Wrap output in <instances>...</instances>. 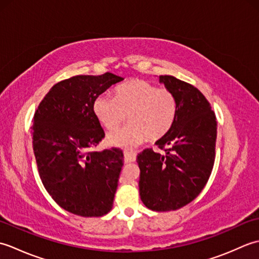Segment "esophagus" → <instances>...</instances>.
Here are the masks:
<instances>
[{
	"instance_id": "34e87169",
	"label": "esophagus",
	"mask_w": 259,
	"mask_h": 259,
	"mask_svg": "<svg viewBox=\"0 0 259 259\" xmlns=\"http://www.w3.org/2000/svg\"><path fill=\"white\" fill-rule=\"evenodd\" d=\"M136 159H137V155L135 152L124 151V160H125V162H135Z\"/></svg>"
}]
</instances>
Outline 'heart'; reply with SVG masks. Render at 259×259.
Here are the masks:
<instances>
[{
    "mask_svg": "<svg viewBox=\"0 0 259 259\" xmlns=\"http://www.w3.org/2000/svg\"><path fill=\"white\" fill-rule=\"evenodd\" d=\"M93 111L109 130L128 117L130 122L108 135L110 145L128 149L147 138L151 141L163 138L174 124L177 101L168 89L145 80H133L118 87L114 98L107 93L97 97Z\"/></svg>",
    "mask_w": 259,
    "mask_h": 259,
    "instance_id": "obj_1",
    "label": "heart"
}]
</instances>
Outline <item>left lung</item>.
Instances as JSON below:
<instances>
[{"label":"left lung","instance_id":"1","mask_svg":"<svg viewBox=\"0 0 259 259\" xmlns=\"http://www.w3.org/2000/svg\"><path fill=\"white\" fill-rule=\"evenodd\" d=\"M159 82L177 101L171 129L156 145L163 152L145 149L137 156L142 202L155 211L186 206L200 194L210 177L217 138L216 115L202 93L172 75Z\"/></svg>","mask_w":259,"mask_h":259}]
</instances>
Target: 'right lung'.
Here are the masks:
<instances>
[{"instance_id": "right-lung-1", "label": "right lung", "mask_w": 259, "mask_h": 259, "mask_svg": "<svg viewBox=\"0 0 259 259\" xmlns=\"http://www.w3.org/2000/svg\"><path fill=\"white\" fill-rule=\"evenodd\" d=\"M122 80L107 72L60 81L33 118V150L42 184L60 207L78 216L101 217L112 209L123 152L91 150L104 138L93 102Z\"/></svg>"}]
</instances>
